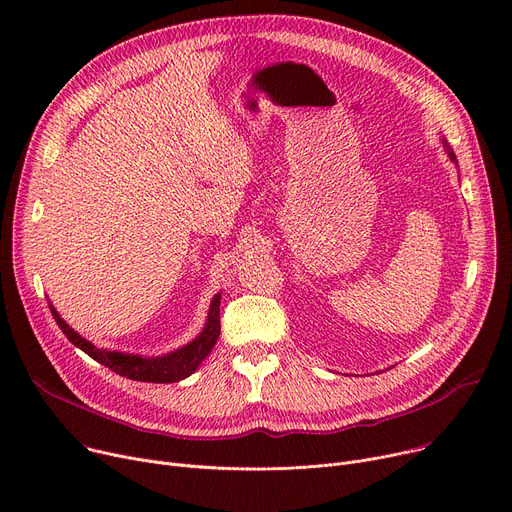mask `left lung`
Instances as JSON below:
<instances>
[{
	"label": "left lung",
	"instance_id": "1",
	"mask_svg": "<svg viewBox=\"0 0 512 512\" xmlns=\"http://www.w3.org/2000/svg\"><path fill=\"white\" fill-rule=\"evenodd\" d=\"M442 147H444V151H446V155H448V159L452 161V164L459 168V161H456V155H454V151H452V147L446 143V139H442Z\"/></svg>",
	"mask_w": 512,
	"mask_h": 512
}]
</instances>
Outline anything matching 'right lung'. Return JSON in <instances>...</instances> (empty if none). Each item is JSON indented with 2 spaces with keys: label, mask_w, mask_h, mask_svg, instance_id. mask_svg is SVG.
<instances>
[{
  "label": "right lung",
  "mask_w": 512,
  "mask_h": 512,
  "mask_svg": "<svg viewBox=\"0 0 512 512\" xmlns=\"http://www.w3.org/2000/svg\"><path fill=\"white\" fill-rule=\"evenodd\" d=\"M220 301H222V292H215V297L209 303L205 326L191 342L178 346L176 351H170L166 355H155V357L99 348L87 338L80 336L76 330H72L62 319L58 309L51 305V301H49V311L53 319H56L60 330L64 332V336L74 346H78L80 351L87 353L97 363L110 367L112 371L122 375V378L149 382V384H172L188 378V375H193L199 369V365L205 361V357L211 353L215 340L220 336Z\"/></svg>",
  "instance_id": "1"
}]
</instances>
